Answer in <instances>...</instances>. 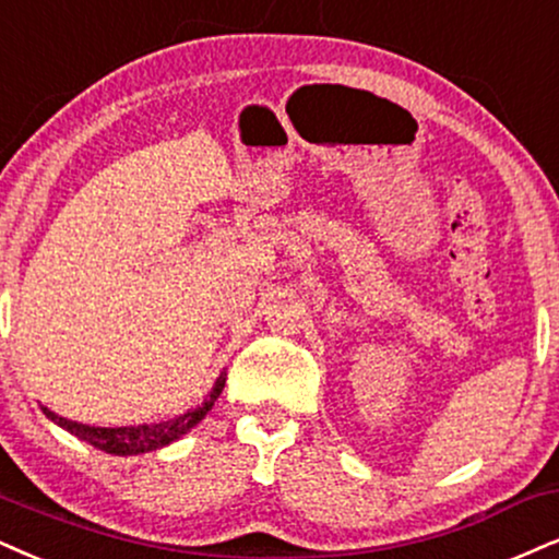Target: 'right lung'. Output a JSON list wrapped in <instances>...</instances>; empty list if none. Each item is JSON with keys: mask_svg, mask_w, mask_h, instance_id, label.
<instances>
[{"mask_svg": "<svg viewBox=\"0 0 559 559\" xmlns=\"http://www.w3.org/2000/svg\"><path fill=\"white\" fill-rule=\"evenodd\" d=\"M225 389V373H219V378L212 385V391L206 394V399L197 409L183 412L174 419H165V423H153V425H132V427H93V425H82V423H72V419L59 417L57 412H51L48 406H40L44 415L51 419L53 425L64 427L67 432L78 436L80 440H85L93 448H100V451L114 453V456H136V453H150L157 451V448L174 443L191 427L202 423L206 417V412L212 409L217 402V396L223 394Z\"/></svg>", "mask_w": 559, "mask_h": 559, "instance_id": "obj_1", "label": "right lung"}]
</instances>
